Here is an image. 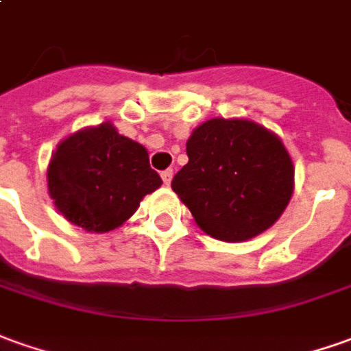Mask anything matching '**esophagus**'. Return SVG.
I'll return each instance as SVG.
<instances>
[{
    "label": "esophagus",
    "mask_w": 351,
    "mask_h": 351,
    "mask_svg": "<svg viewBox=\"0 0 351 351\" xmlns=\"http://www.w3.org/2000/svg\"><path fill=\"white\" fill-rule=\"evenodd\" d=\"M160 176H162V181H164L166 185H170L171 178H173V170H164Z\"/></svg>",
    "instance_id": "obj_1"
}]
</instances>
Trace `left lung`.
<instances>
[{"label": "left lung", "mask_w": 351, "mask_h": 351, "mask_svg": "<svg viewBox=\"0 0 351 351\" xmlns=\"http://www.w3.org/2000/svg\"><path fill=\"white\" fill-rule=\"evenodd\" d=\"M187 156L171 189L214 239L241 243L260 235L291 200V154L277 135L256 122L212 118L191 134Z\"/></svg>", "instance_id": "left-lung-1"}]
</instances>
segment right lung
Listing matches in <instances>:
<instances>
[{"mask_svg": "<svg viewBox=\"0 0 351 351\" xmlns=\"http://www.w3.org/2000/svg\"><path fill=\"white\" fill-rule=\"evenodd\" d=\"M162 185L149 152L110 122L66 137L53 152L47 189L70 223L106 233L134 216L145 195Z\"/></svg>", "mask_w": 351, "mask_h": 351, "instance_id": "right-lung-1", "label": "right lung"}]
</instances>
